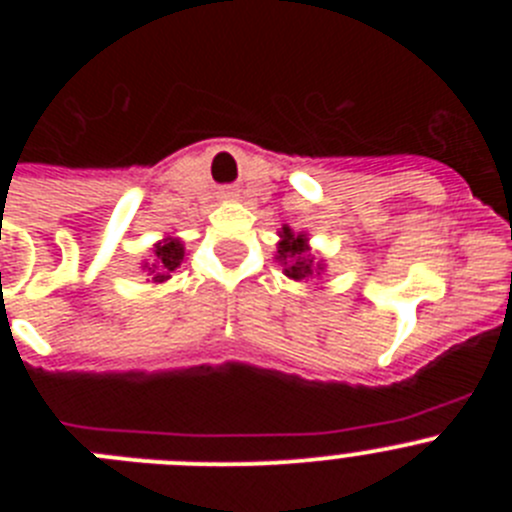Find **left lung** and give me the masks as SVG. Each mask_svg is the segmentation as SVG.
<instances>
[{
    "label": "left lung",
    "instance_id": "8db88e82",
    "mask_svg": "<svg viewBox=\"0 0 512 512\" xmlns=\"http://www.w3.org/2000/svg\"><path fill=\"white\" fill-rule=\"evenodd\" d=\"M279 246H277V261L284 266V274L295 282L310 279L312 274H320L323 264H315L310 256V246H307V235L292 233V228L284 225L279 233Z\"/></svg>",
    "mask_w": 512,
    "mask_h": 512
}]
</instances>
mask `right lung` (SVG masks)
Segmentation results:
<instances>
[{"mask_svg": "<svg viewBox=\"0 0 512 512\" xmlns=\"http://www.w3.org/2000/svg\"><path fill=\"white\" fill-rule=\"evenodd\" d=\"M182 261H184V243L179 241V238H174V235H166L164 241H158L156 246H153L151 261H148L143 269H148L151 279L158 284L171 279V274L182 266Z\"/></svg>", "mask_w": 512, "mask_h": 512, "instance_id": "obj_1", "label": "right lung"}]
</instances>
